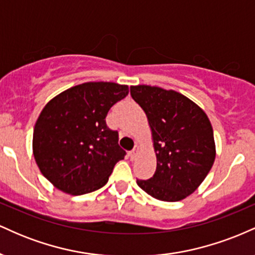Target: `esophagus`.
Wrapping results in <instances>:
<instances>
[{"label": "esophagus", "mask_w": 255, "mask_h": 255, "mask_svg": "<svg viewBox=\"0 0 255 255\" xmlns=\"http://www.w3.org/2000/svg\"><path fill=\"white\" fill-rule=\"evenodd\" d=\"M137 152H139V147H137V146L135 145V146H134L133 150H131V151L129 152V157H130V159H135V157H136Z\"/></svg>", "instance_id": "34e87169"}]
</instances>
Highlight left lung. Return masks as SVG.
<instances>
[{"label":"left lung","instance_id":"left-lung-1","mask_svg":"<svg viewBox=\"0 0 255 255\" xmlns=\"http://www.w3.org/2000/svg\"><path fill=\"white\" fill-rule=\"evenodd\" d=\"M151 127L157 168L137 186L162 201L191 195L211 170L216 146L211 122L201 108L183 95L157 86H130Z\"/></svg>","mask_w":255,"mask_h":255}]
</instances>
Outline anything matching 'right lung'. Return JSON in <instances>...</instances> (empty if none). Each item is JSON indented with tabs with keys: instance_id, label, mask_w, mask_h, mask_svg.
<instances>
[{
	"instance_id": "1",
	"label": "right lung",
	"mask_w": 255,
	"mask_h": 255,
	"mask_svg": "<svg viewBox=\"0 0 255 255\" xmlns=\"http://www.w3.org/2000/svg\"><path fill=\"white\" fill-rule=\"evenodd\" d=\"M128 95L127 85L85 83L44 107L33 130V156L43 176L72 195L97 191L124 159L119 133L105 118Z\"/></svg>"
}]
</instances>
